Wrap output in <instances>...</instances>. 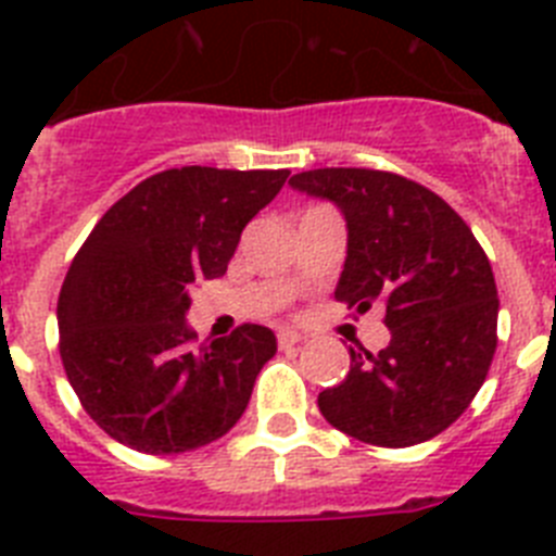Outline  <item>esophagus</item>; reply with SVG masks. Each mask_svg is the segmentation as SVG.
Masks as SVG:
<instances>
[{
    "instance_id": "obj_1",
    "label": "esophagus",
    "mask_w": 556,
    "mask_h": 556,
    "mask_svg": "<svg viewBox=\"0 0 556 556\" xmlns=\"http://www.w3.org/2000/svg\"><path fill=\"white\" fill-rule=\"evenodd\" d=\"M303 342V337L301 333H294V331H281L278 333V348H294V345H301Z\"/></svg>"
}]
</instances>
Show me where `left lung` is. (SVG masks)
<instances>
[{
    "label": "left lung",
    "mask_w": 556,
    "mask_h": 556,
    "mask_svg": "<svg viewBox=\"0 0 556 556\" xmlns=\"http://www.w3.org/2000/svg\"><path fill=\"white\" fill-rule=\"evenodd\" d=\"M348 223L337 301L384 306V351H351L345 381L317 397L333 429L381 448L426 443L468 409L498 345V292L468 223L426 186L384 169L326 166L289 178Z\"/></svg>",
    "instance_id": "8db88e82"
}]
</instances>
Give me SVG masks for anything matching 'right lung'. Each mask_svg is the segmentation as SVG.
<instances>
[{
	"instance_id": "right-lung-1",
	"label": "right lung",
	"mask_w": 556,
	"mask_h": 556,
	"mask_svg": "<svg viewBox=\"0 0 556 556\" xmlns=\"http://www.w3.org/2000/svg\"><path fill=\"white\" fill-rule=\"evenodd\" d=\"M287 169H164L88 233L58 298L61 362L88 417L141 454H184L233 429L275 356L264 326L198 342L189 287L219 278Z\"/></svg>"
}]
</instances>
